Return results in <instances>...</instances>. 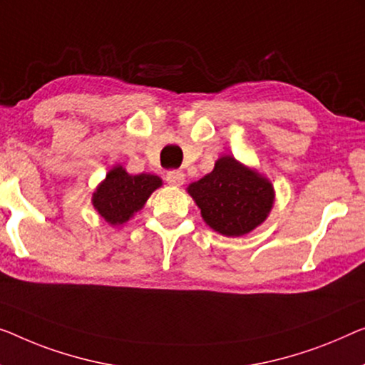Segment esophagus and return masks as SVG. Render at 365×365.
Here are the masks:
<instances>
[{
    "label": "esophagus",
    "instance_id": "esophagus-1",
    "mask_svg": "<svg viewBox=\"0 0 365 365\" xmlns=\"http://www.w3.org/2000/svg\"><path fill=\"white\" fill-rule=\"evenodd\" d=\"M165 180L168 185H173V187H180L185 182V173L182 170H168L165 173Z\"/></svg>",
    "mask_w": 365,
    "mask_h": 365
}]
</instances>
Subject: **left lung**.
<instances>
[{
  "mask_svg": "<svg viewBox=\"0 0 365 365\" xmlns=\"http://www.w3.org/2000/svg\"><path fill=\"white\" fill-rule=\"evenodd\" d=\"M206 225L225 236H242L257 227L274 203V188L231 155L188 187Z\"/></svg>",
  "mask_w": 365,
  "mask_h": 365,
  "instance_id": "8db88e82",
  "label": "left lung"
}]
</instances>
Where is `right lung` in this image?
<instances>
[{"label": "right lung", "mask_w": 365, "mask_h": 365, "mask_svg": "<svg viewBox=\"0 0 365 365\" xmlns=\"http://www.w3.org/2000/svg\"><path fill=\"white\" fill-rule=\"evenodd\" d=\"M160 185L162 180L157 175H129L123 167H114L93 193V206L110 225H123L143 208Z\"/></svg>", "instance_id": "add662e5"}]
</instances>
